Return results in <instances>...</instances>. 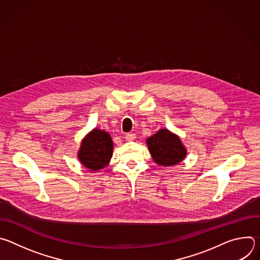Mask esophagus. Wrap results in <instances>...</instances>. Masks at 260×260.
<instances>
[{"instance_id":"34e87169","label":"esophagus","mask_w":260,"mask_h":260,"mask_svg":"<svg viewBox=\"0 0 260 260\" xmlns=\"http://www.w3.org/2000/svg\"><path fill=\"white\" fill-rule=\"evenodd\" d=\"M124 138H125V141H134L136 139V134H134V133L126 134Z\"/></svg>"}]
</instances>
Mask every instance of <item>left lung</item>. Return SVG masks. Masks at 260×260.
Segmentation results:
<instances>
[{
    "instance_id": "left-lung-1",
    "label": "left lung",
    "mask_w": 260,
    "mask_h": 260,
    "mask_svg": "<svg viewBox=\"0 0 260 260\" xmlns=\"http://www.w3.org/2000/svg\"><path fill=\"white\" fill-rule=\"evenodd\" d=\"M146 144L153 161L159 167H171L180 164L187 155L186 147L180 137L168 128H160L147 138Z\"/></svg>"
}]
</instances>
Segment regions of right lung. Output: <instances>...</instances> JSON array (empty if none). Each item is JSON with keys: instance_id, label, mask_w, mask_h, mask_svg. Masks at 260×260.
<instances>
[{"instance_id": "add662e5", "label": "right lung", "mask_w": 260, "mask_h": 260, "mask_svg": "<svg viewBox=\"0 0 260 260\" xmlns=\"http://www.w3.org/2000/svg\"><path fill=\"white\" fill-rule=\"evenodd\" d=\"M113 147L112 138L108 132L93 128L81 141L77 157L84 168L96 172L109 165Z\"/></svg>"}]
</instances>
